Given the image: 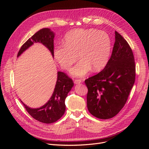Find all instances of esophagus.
<instances>
[{
    "mask_svg": "<svg viewBox=\"0 0 149 149\" xmlns=\"http://www.w3.org/2000/svg\"><path fill=\"white\" fill-rule=\"evenodd\" d=\"M82 82L81 80H74V83L75 84H80Z\"/></svg>",
    "mask_w": 149,
    "mask_h": 149,
    "instance_id": "esophagus-1",
    "label": "esophagus"
}]
</instances>
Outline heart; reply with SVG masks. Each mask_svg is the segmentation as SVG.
<instances>
[{
	"label": "heart",
	"instance_id": "heart-1",
	"mask_svg": "<svg viewBox=\"0 0 149 149\" xmlns=\"http://www.w3.org/2000/svg\"><path fill=\"white\" fill-rule=\"evenodd\" d=\"M65 45L54 49V57L62 69L68 70L79 59L81 61L70 71L75 77L86 75L92 69L98 70L107 63L111 49L109 36L94 29H77L68 33Z\"/></svg>",
	"mask_w": 149,
	"mask_h": 149
}]
</instances>
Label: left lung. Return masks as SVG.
I'll use <instances>...</instances> for the list:
<instances>
[{
	"label": "left lung",
	"mask_w": 149,
	"mask_h": 149,
	"mask_svg": "<svg viewBox=\"0 0 149 149\" xmlns=\"http://www.w3.org/2000/svg\"><path fill=\"white\" fill-rule=\"evenodd\" d=\"M110 59L103 70L86 79L87 106L100 119L115 116L126 104L135 80L134 54L129 43L116 31Z\"/></svg>",
	"instance_id": "1"
}]
</instances>
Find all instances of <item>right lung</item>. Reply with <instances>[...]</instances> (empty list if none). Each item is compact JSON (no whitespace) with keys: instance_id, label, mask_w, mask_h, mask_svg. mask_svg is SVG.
Here are the masks:
<instances>
[{"instance_id":"1","label":"right lung","mask_w":149,"mask_h":149,"mask_svg":"<svg viewBox=\"0 0 149 149\" xmlns=\"http://www.w3.org/2000/svg\"><path fill=\"white\" fill-rule=\"evenodd\" d=\"M55 34L49 28H43L34 34L23 44L17 54V57L33 45L34 43H40L48 48L54 57V38ZM74 86L72 80L66 74L57 72V80L54 92L50 99L43 106L33 109L21 102L28 113L35 120L46 124L57 121L63 115L65 110V99L68 93Z\"/></svg>"}]
</instances>
